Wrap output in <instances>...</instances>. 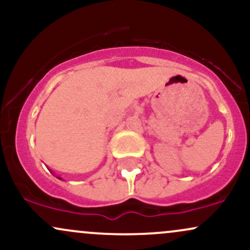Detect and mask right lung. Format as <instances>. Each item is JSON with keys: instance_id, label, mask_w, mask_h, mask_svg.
<instances>
[{"instance_id": "add662e5", "label": "right lung", "mask_w": 250, "mask_h": 250, "mask_svg": "<svg viewBox=\"0 0 250 250\" xmlns=\"http://www.w3.org/2000/svg\"><path fill=\"white\" fill-rule=\"evenodd\" d=\"M59 179H60V177H59Z\"/></svg>"}]
</instances>
